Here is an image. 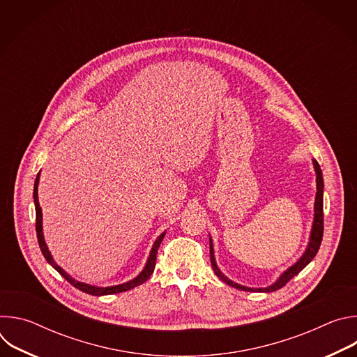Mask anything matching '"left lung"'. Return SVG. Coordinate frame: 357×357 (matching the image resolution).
<instances>
[{"instance_id":"1","label":"left lung","mask_w":357,"mask_h":357,"mask_svg":"<svg viewBox=\"0 0 357 357\" xmlns=\"http://www.w3.org/2000/svg\"><path fill=\"white\" fill-rule=\"evenodd\" d=\"M314 167H315V172H317V197H315V216H314V226H312V231H311V237H310V244L307 251L303 252V256L292 266L289 267L280 278L275 284H273L271 287L267 288H248V287H243L240 284H236L233 281H230L227 277H225L220 270L216 266L215 261V256H213V244L211 240V263H212V268L215 271V274L227 285L241 289V291H260V292H273L277 291L280 288H282L291 278H294L298 273H301L305 267H307L314 257L317 256V252L319 250V245L322 243V237H324V178H322V171L321 167L317 161H314Z\"/></svg>"}]
</instances>
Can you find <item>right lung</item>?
I'll return each mask as SVG.
<instances>
[{
	"label": "right lung",
	"instance_id": "right-lung-1",
	"mask_svg": "<svg viewBox=\"0 0 357 357\" xmlns=\"http://www.w3.org/2000/svg\"><path fill=\"white\" fill-rule=\"evenodd\" d=\"M40 174V172H39ZM39 174L36 175V179H35V185H33V202H35V212H36V236H38V243H39V247H40V251L43 254V257L46 259V261L52 266L68 282H70L75 288L86 292V294H90V295H110V294H119V292H124V291H128L131 288H135L141 284H144L149 277L151 274L154 273V268H155V260H157V252H158V248L161 245V241L165 236V233H162L157 241L154 243V245H152V250L149 252V257H148V261H146V266L145 268L141 271V274L126 282V284H121V285H116V287H106V288H98V287H93V285H89V284H83V282H79L76 280H73L69 274H66L52 259V256H50V252L46 247V243L43 240V233H42V211H40V206H39V202H38V183H39Z\"/></svg>",
	"mask_w": 357,
	"mask_h": 357
}]
</instances>
